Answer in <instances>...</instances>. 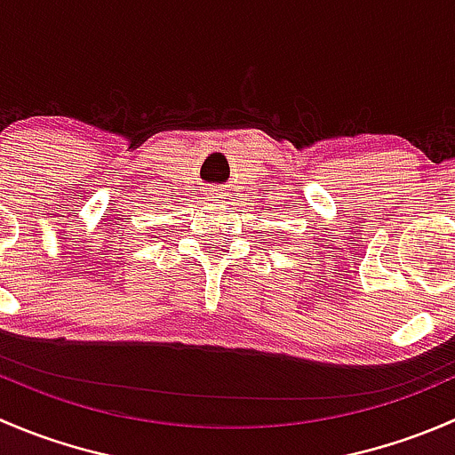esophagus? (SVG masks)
<instances>
[{
	"mask_svg": "<svg viewBox=\"0 0 455 455\" xmlns=\"http://www.w3.org/2000/svg\"><path fill=\"white\" fill-rule=\"evenodd\" d=\"M218 191H220V189H218ZM218 196H220V194H215V196H211V198H218Z\"/></svg>",
	"mask_w": 455,
	"mask_h": 455,
	"instance_id": "1",
	"label": "esophagus"
}]
</instances>
